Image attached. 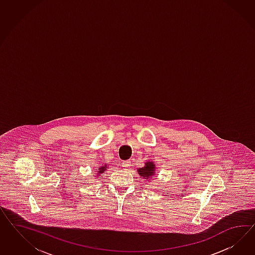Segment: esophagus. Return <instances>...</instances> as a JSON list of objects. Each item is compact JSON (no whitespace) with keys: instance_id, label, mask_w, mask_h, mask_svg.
Here are the masks:
<instances>
[{"instance_id":"1","label":"esophagus","mask_w":255,"mask_h":255,"mask_svg":"<svg viewBox=\"0 0 255 255\" xmlns=\"http://www.w3.org/2000/svg\"><path fill=\"white\" fill-rule=\"evenodd\" d=\"M131 161H125L123 163V167H124V169H128L130 166H131Z\"/></svg>"}]
</instances>
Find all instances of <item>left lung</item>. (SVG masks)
<instances>
[{
	"label": "left lung",
	"mask_w": 255,
	"mask_h": 255,
	"mask_svg": "<svg viewBox=\"0 0 255 255\" xmlns=\"http://www.w3.org/2000/svg\"><path fill=\"white\" fill-rule=\"evenodd\" d=\"M139 176H141L142 178L145 179H150L152 176H154L155 174V164L152 162H147L145 163V166L142 168H138Z\"/></svg>",
	"instance_id": "1"
}]
</instances>
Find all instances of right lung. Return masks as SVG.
<instances>
[{
	"label": "right lung",
	"instance_id": "right-lung-1",
	"mask_svg": "<svg viewBox=\"0 0 255 255\" xmlns=\"http://www.w3.org/2000/svg\"><path fill=\"white\" fill-rule=\"evenodd\" d=\"M106 168H107V164H105L104 166H102V167H100L98 171H97V175H98V178H100V174H102V173H104L105 171H106Z\"/></svg>",
	"mask_w": 255,
	"mask_h": 255
}]
</instances>
